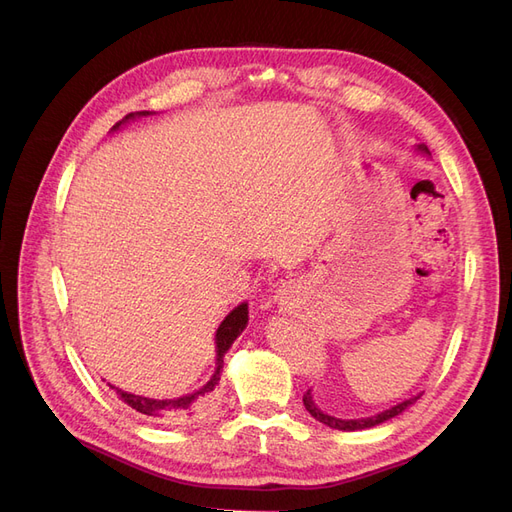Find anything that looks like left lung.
I'll use <instances>...</instances> for the list:
<instances>
[{"label": "left lung", "mask_w": 512, "mask_h": 512, "mask_svg": "<svg viewBox=\"0 0 512 512\" xmlns=\"http://www.w3.org/2000/svg\"><path fill=\"white\" fill-rule=\"evenodd\" d=\"M418 149L427 151L425 145H418ZM427 153H429V151H427ZM416 399H418V397L406 399L404 404H397V406H393L391 410H384V412H380V414H376V416H369V418H352V421H342V418H335V416H329V414L320 412V410L316 408L314 401H312V393H309V391L303 395V404H305L307 412L316 418V421H320V423H324V425H329V427H333V429L356 431V429H367V427H374V425H380V423H384V421H389V418L401 414L408 406H412Z\"/></svg>", "instance_id": "obj_1"}]
</instances>
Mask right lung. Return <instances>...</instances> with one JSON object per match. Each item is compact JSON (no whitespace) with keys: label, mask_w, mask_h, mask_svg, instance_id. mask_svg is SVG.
<instances>
[{"label":"right lung","mask_w":512,"mask_h":512,"mask_svg":"<svg viewBox=\"0 0 512 512\" xmlns=\"http://www.w3.org/2000/svg\"><path fill=\"white\" fill-rule=\"evenodd\" d=\"M138 115H149V113L143 111V113H138ZM132 117H134V113L126 115V119H123V121H128ZM119 126H121V121L115 123L113 130H117ZM245 324H247V303H241L224 318L218 333H215V344H218V367H215V374L211 376V380L203 386V389L194 391L192 395L177 397V399H149V397L132 395V393L121 391V389H115V386H111V384H108V386H111V389H115L117 395L123 401H126L130 408H134L136 412H141V414L153 418V421L181 423L188 416H192V414L207 408V404L211 401V395L215 391V386L220 384L222 367H224V354L232 346V342H235V339L241 335V331L245 329Z\"/></svg>","instance_id":"1"}]
</instances>
